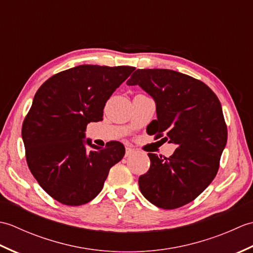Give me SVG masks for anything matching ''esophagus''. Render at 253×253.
Here are the masks:
<instances>
[{
	"label": "esophagus",
	"mask_w": 253,
	"mask_h": 253,
	"mask_svg": "<svg viewBox=\"0 0 253 253\" xmlns=\"http://www.w3.org/2000/svg\"><path fill=\"white\" fill-rule=\"evenodd\" d=\"M135 153V150L131 149V148H126V152H125V157H130Z\"/></svg>",
	"instance_id": "1"
}]
</instances>
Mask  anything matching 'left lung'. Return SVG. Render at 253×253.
<instances>
[{"label": "left lung", "mask_w": 253, "mask_h": 253, "mask_svg": "<svg viewBox=\"0 0 253 253\" xmlns=\"http://www.w3.org/2000/svg\"><path fill=\"white\" fill-rule=\"evenodd\" d=\"M127 84H139L157 103L150 135L177 144L169 158L148 153L151 163L139 177L140 191L161 209L185 206L217 174L227 142L221 102L201 80L170 69H137Z\"/></svg>", "instance_id": "obj_1"}]
</instances>
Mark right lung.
Here are the masks:
<instances>
[{
	"instance_id": "1",
	"label": "right lung",
	"mask_w": 253,
	"mask_h": 253,
	"mask_svg": "<svg viewBox=\"0 0 253 253\" xmlns=\"http://www.w3.org/2000/svg\"><path fill=\"white\" fill-rule=\"evenodd\" d=\"M135 69L79 65L53 75L38 89L21 136L31 174L56 201L82 206L92 200L125 155L121 142L101 148L84 138L88 124L102 121L106 101Z\"/></svg>"
}]
</instances>
